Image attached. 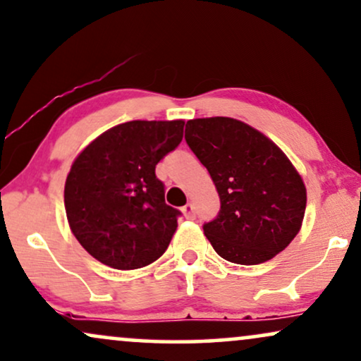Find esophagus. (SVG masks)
<instances>
[{"mask_svg": "<svg viewBox=\"0 0 361 361\" xmlns=\"http://www.w3.org/2000/svg\"><path fill=\"white\" fill-rule=\"evenodd\" d=\"M182 212H184L187 219H194V205H192L190 202L185 204L184 207H182Z\"/></svg>", "mask_w": 361, "mask_h": 361, "instance_id": "esophagus-1", "label": "esophagus"}]
</instances>
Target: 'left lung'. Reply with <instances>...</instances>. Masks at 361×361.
I'll return each mask as SVG.
<instances>
[{"label":"left lung","mask_w":361,"mask_h":361,"mask_svg":"<svg viewBox=\"0 0 361 361\" xmlns=\"http://www.w3.org/2000/svg\"><path fill=\"white\" fill-rule=\"evenodd\" d=\"M185 140L212 177L221 212L204 233L222 259L257 265L300 232L307 207L302 176L260 130L232 118L187 121Z\"/></svg>","instance_id":"left-lung-1"}]
</instances>
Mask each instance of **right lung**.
Listing matches in <instances>:
<instances>
[{"label":"right lung","instance_id":"obj_1","mask_svg":"<svg viewBox=\"0 0 361 361\" xmlns=\"http://www.w3.org/2000/svg\"><path fill=\"white\" fill-rule=\"evenodd\" d=\"M184 121H129L107 129L74 159L64 185L69 227L89 255L118 270L156 262L180 212L156 177L179 146Z\"/></svg>","mask_w":361,"mask_h":361}]
</instances>
